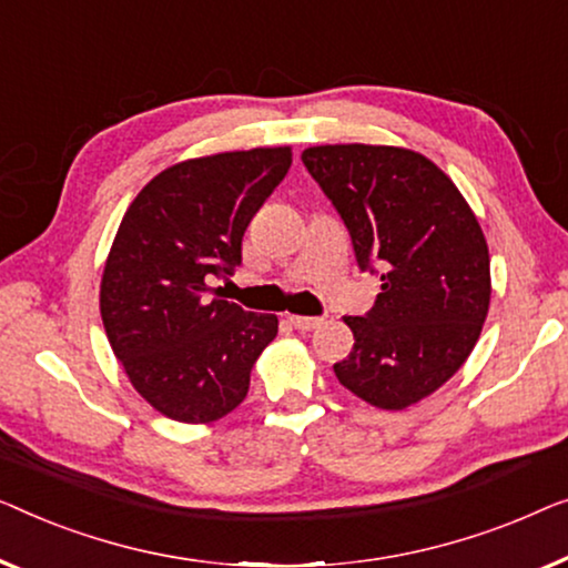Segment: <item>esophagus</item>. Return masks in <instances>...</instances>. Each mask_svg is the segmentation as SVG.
<instances>
[{"label":"esophagus","mask_w":568,"mask_h":568,"mask_svg":"<svg viewBox=\"0 0 568 568\" xmlns=\"http://www.w3.org/2000/svg\"><path fill=\"white\" fill-rule=\"evenodd\" d=\"M287 322H291L295 329L311 332V329H316L318 324H322V318H318V316H287Z\"/></svg>","instance_id":"obj_1"}]
</instances>
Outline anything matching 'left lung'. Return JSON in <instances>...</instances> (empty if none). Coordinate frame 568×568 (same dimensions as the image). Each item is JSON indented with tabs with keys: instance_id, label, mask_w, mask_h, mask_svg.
Masks as SVG:
<instances>
[{
	"instance_id": "obj_1",
	"label": "left lung",
	"mask_w": 568,
	"mask_h": 568,
	"mask_svg": "<svg viewBox=\"0 0 568 568\" xmlns=\"http://www.w3.org/2000/svg\"><path fill=\"white\" fill-rule=\"evenodd\" d=\"M337 207L357 267L381 277L365 316H345L355 345L334 373L381 409L443 386L474 349L489 311V250L458 187L427 156L337 143L301 154Z\"/></svg>"
}]
</instances>
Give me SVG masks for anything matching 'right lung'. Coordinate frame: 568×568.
<instances>
[{"label":"right lung","instance_id":"add662e5","mask_svg":"<svg viewBox=\"0 0 568 568\" xmlns=\"http://www.w3.org/2000/svg\"><path fill=\"white\" fill-rule=\"evenodd\" d=\"M291 162L287 146L190 159L156 174L123 215L102 273V324L133 388L170 419L234 412L275 339V314L244 311L207 283L242 265L244 231Z\"/></svg>","mask_w":568,"mask_h":568}]
</instances>
